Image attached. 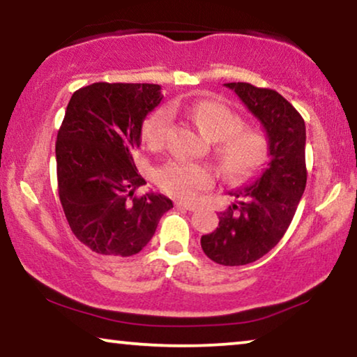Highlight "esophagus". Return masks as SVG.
Segmentation results:
<instances>
[{
  "label": "esophagus",
  "mask_w": 357,
  "mask_h": 357,
  "mask_svg": "<svg viewBox=\"0 0 357 357\" xmlns=\"http://www.w3.org/2000/svg\"><path fill=\"white\" fill-rule=\"evenodd\" d=\"M176 207L181 210H189V212H192L195 208L194 204H189V202H176Z\"/></svg>",
  "instance_id": "34e87169"
}]
</instances>
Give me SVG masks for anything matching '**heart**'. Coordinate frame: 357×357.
Returning <instances> with one entry per match:
<instances>
[{
  "mask_svg": "<svg viewBox=\"0 0 357 357\" xmlns=\"http://www.w3.org/2000/svg\"><path fill=\"white\" fill-rule=\"evenodd\" d=\"M185 112L208 139L218 140L217 155L223 172L231 178H245L257 172L268 157V139L257 128L243 126V119L227 105L215 100L173 103L158 108L144 124V142L158 152L167 147L173 124V112ZM215 172L205 163L173 160L155 173V183L174 199L190 200L213 184Z\"/></svg>",
  "mask_w": 357,
  "mask_h": 357,
  "instance_id": "obj_1",
  "label": "heart"
}]
</instances>
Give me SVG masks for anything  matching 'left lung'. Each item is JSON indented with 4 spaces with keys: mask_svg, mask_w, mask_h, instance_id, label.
Listing matches in <instances>:
<instances>
[{
    "mask_svg": "<svg viewBox=\"0 0 357 357\" xmlns=\"http://www.w3.org/2000/svg\"><path fill=\"white\" fill-rule=\"evenodd\" d=\"M259 119L268 137L270 163L252 184L233 190L238 204L220 212L218 228L200 238L205 255L227 267L252 264L270 252L291 225L307 181L305 124L277 90L225 84Z\"/></svg>",
    "mask_w": 357,
    "mask_h": 357,
    "instance_id": "1",
    "label": "left lung"
}]
</instances>
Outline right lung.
Masks as SVG:
<instances>
[{"label": "right lung", "instance_id": "add662e5", "mask_svg": "<svg viewBox=\"0 0 357 357\" xmlns=\"http://www.w3.org/2000/svg\"><path fill=\"white\" fill-rule=\"evenodd\" d=\"M162 98L157 84L95 82L69 100L56 139L58 194L74 236L93 252H140L173 208L162 194L135 195L147 184L134 163L142 123Z\"/></svg>", "mask_w": 357, "mask_h": 357}]
</instances>
